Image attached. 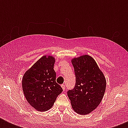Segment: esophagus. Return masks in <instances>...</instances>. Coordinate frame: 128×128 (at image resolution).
<instances>
[{
	"label": "esophagus",
	"mask_w": 128,
	"mask_h": 128,
	"mask_svg": "<svg viewBox=\"0 0 128 128\" xmlns=\"http://www.w3.org/2000/svg\"><path fill=\"white\" fill-rule=\"evenodd\" d=\"M61 87L62 88L63 90H64V91H65V88H66V87H65V85H64V84H62V85H61Z\"/></svg>",
	"instance_id": "34e87169"
}]
</instances>
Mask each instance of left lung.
<instances>
[{
	"label": "left lung",
	"mask_w": 128,
	"mask_h": 128,
	"mask_svg": "<svg viewBox=\"0 0 128 128\" xmlns=\"http://www.w3.org/2000/svg\"><path fill=\"white\" fill-rule=\"evenodd\" d=\"M76 84L67 92L74 111L81 115L88 114L98 106L106 86L104 75L92 57L83 55L72 60Z\"/></svg>",
	"instance_id": "left-lung-1"
}]
</instances>
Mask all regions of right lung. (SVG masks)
I'll return each mask as SVG.
<instances>
[{
  "mask_svg": "<svg viewBox=\"0 0 128 128\" xmlns=\"http://www.w3.org/2000/svg\"><path fill=\"white\" fill-rule=\"evenodd\" d=\"M54 62L53 56H42L23 76L22 84L25 98L38 111L50 109L63 91L56 82Z\"/></svg>",
  "mask_w": 128,
  "mask_h": 128,
  "instance_id": "1",
  "label": "right lung"
}]
</instances>
